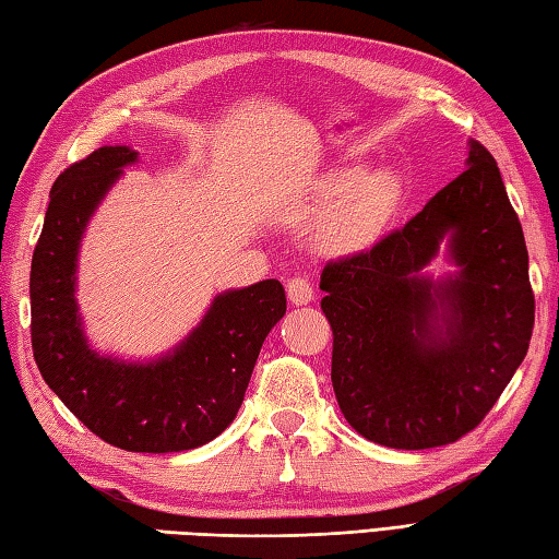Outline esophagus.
Segmentation results:
<instances>
[{"label": "esophagus", "instance_id": "1", "mask_svg": "<svg viewBox=\"0 0 559 559\" xmlns=\"http://www.w3.org/2000/svg\"><path fill=\"white\" fill-rule=\"evenodd\" d=\"M286 293H288V300L293 305H310L314 300V290H312V283L307 281L305 276H293L286 283Z\"/></svg>", "mask_w": 559, "mask_h": 559}]
</instances>
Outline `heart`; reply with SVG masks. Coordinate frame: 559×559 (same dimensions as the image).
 <instances>
[{"label":"heart","mask_w":559,"mask_h":559,"mask_svg":"<svg viewBox=\"0 0 559 559\" xmlns=\"http://www.w3.org/2000/svg\"><path fill=\"white\" fill-rule=\"evenodd\" d=\"M396 199L399 180L391 170L343 168L319 180L305 213L310 218L326 216L317 235L324 252L350 254L370 247L382 235Z\"/></svg>","instance_id":"b5f03b06"}]
</instances>
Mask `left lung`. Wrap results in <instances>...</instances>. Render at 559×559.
I'll list each match as a JSON object with an SVG mask.
<instances>
[{"label":"left lung","mask_w":559,"mask_h":559,"mask_svg":"<svg viewBox=\"0 0 559 559\" xmlns=\"http://www.w3.org/2000/svg\"><path fill=\"white\" fill-rule=\"evenodd\" d=\"M466 163L418 216L329 261L319 281L343 418L391 449L442 447L478 427L533 334L526 240L500 168L473 139ZM444 236L460 271L432 282L421 269Z\"/></svg>","instance_id":"1"}]
</instances>
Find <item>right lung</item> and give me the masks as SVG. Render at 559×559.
Here are the masks:
<instances>
[{"label": "right lung", "instance_id": "add662e5", "mask_svg": "<svg viewBox=\"0 0 559 559\" xmlns=\"http://www.w3.org/2000/svg\"><path fill=\"white\" fill-rule=\"evenodd\" d=\"M136 156L103 146L55 180L31 264V343L47 386L93 435L124 451L168 454L211 442L235 420L261 343L286 314V290L269 278L221 293L192 334L153 362L93 350L74 298L79 245Z\"/></svg>", "mask_w": 559, "mask_h": 559}]
</instances>
